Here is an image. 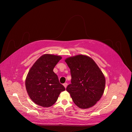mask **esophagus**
Wrapping results in <instances>:
<instances>
[{
  "mask_svg": "<svg viewBox=\"0 0 132 132\" xmlns=\"http://www.w3.org/2000/svg\"><path fill=\"white\" fill-rule=\"evenodd\" d=\"M63 85H64V86L65 87V88H66V87H67V83H64V84H63Z\"/></svg>",
  "mask_w": 132,
  "mask_h": 132,
  "instance_id": "obj_1",
  "label": "esophagus"
}]
</instances>
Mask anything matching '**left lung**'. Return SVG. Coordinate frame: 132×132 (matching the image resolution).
Here are the masks:
<instances>
[{"label": "left lung", "mask_w": 132, "mask_h": 132, "mask_svg": "<svg viewBox=\"0 0 132 132\" xmlns=\"http://www.w3.org/2000/svg\"><path fill=\"white\" fill-rule=\"evenodd\" d=\"M70 68L71 84L66 90L75 105L81 109L93 106L102 97L105 79L93 59L85 55H77L65 59Z\"/></svg>", "instance_id": "obj_1"}]
</instances>
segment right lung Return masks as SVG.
<instances>
[{"instance_id":"right-lung-1","label":"right lung","mask_w":132,"mask_h":132,"mask_svg":"<svg viewBox=\"0 0 132 132\" xmlns=\"http://www.w3.org/2000/svg\"><path fill=\"white\" fill-rule=\"evenodd\" d=\"M61 59L60 55L45 54L38 58L30 69L26 79V88L31 100L37 105L50 107L65 90L53 71Z\"/></svg>"}]
</instances>
